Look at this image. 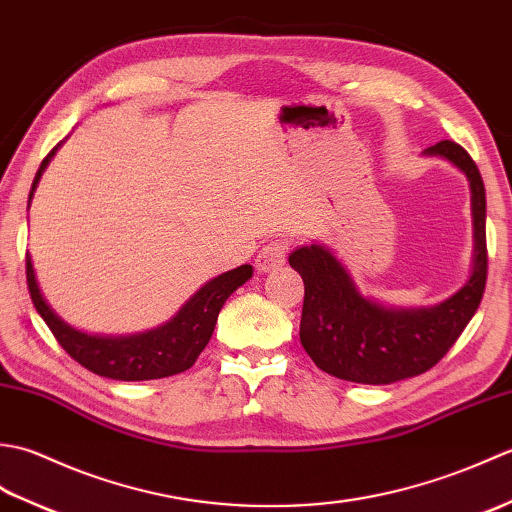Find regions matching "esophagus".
Wrapping results in <instances>:
<instances>
[{
    "label": "esophagus",
    "mask_w": 512,
    "mask_h": 512,
    "mask_svg": "<svg viewBox=\"0 0 512 512\" xmlns=\"http://www.w3.org/2000/svg\"><path fill=\"white\" fill-rule=\"evenodd\" d=\"M286 257H288V239H281V237L270 239V242L259 250V255L255 259V268L259 273H270V270L284 266Z\"/></svg>",
    "instance_id": "esophagus-1"
}]
</instances>
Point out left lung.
Instances as JSON below:
<instances>
[{"label":"left lung","instance_id":"8db88e82","mask_svg":"<svg viewBox=\"0 0 512 512\" xmlns=\"http://www.w3.org/2000/svg\"><path fill=\"white\" fill-rule=\"evenodd\" d=\"M458 167L471 189L473 264L466 284L436 306L391 308L365 297L330 248L292 250L288 262L306 286L301 345L319 369L341 380L389 385L424 374L458 341L486 286V191L473 158L451 140L422 151Z\"/></svg>","mask_w":512,"mask_h":512}]
</instances>
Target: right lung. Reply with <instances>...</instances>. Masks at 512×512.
<instances>
[{"instance_id": "right-lung-1", "label": "right lung", "mask_w": 512, "mask_h": 512, "mask_svg": "<svg viewBox=\"0 0 512 512\" xmlns=\"http://www.w3.org/2000/svg\"><path fill=\"white\" fill-rule=\"evenodd\" d=\"M63 143L65 140H61V143L43 158L37 176L32 180L28 209L43 171H46L52 156L57 154V149ZM26 277L32 303H35L41 319L46 321L50 332L54 334V339L59 341V345L76 363L90 369L92 374L114 380H154L180 374L198 361L200 352L204 350L206 343L211 341L217 314H220L224 301L253 277V266L244 264L228 270V273H222L220 277L206 281V284L176 312V317H171L167 323L158 325L154 330L127 336L88 334L83 330H76L68 321H63L59 314L52 310L46 297H43L30 255H26Z\"/></svg>"}]
</instances>
